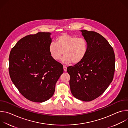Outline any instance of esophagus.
Listing matches in <instances>:
<instances>
[{"instance_id":"obj_1","label":"esophagus","mask_w":128,"mask_h":128,"mask_svg":"<svg viewBox=\"0 0 128 128\" xmlns=\"http://www.w3.org/2000/svg\"><path fill=\"white\" fill-rule=\"evenodd\" d=\"M63 69L64 71H67V67L66 66H63Z\"/></svg>"}]
</instances>
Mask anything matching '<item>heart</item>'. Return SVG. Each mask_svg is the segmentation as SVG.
Returning <instances> with one entry per match:
<instances>
[{"mask_svg": "<svg viewBox=\"0 0 128 128\" xmlns=\"http://www.w3.org/2000/svg\"><path fill=\"white\" fill-rule=\"evenodd\" d=\"M50 57L55 61L60 60L63 54L65 56L63 62L76 64L85 58L88 52V44L82 38L62 33L56 39V43L52 42L48 46Z\"/></svg>", "mask_w": 128, "mask_h": 128, "instance_id": "obj_1", "label": "heart"}]
</instances>
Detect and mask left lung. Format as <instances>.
I'll use <instances>...</instances> for the list:
<instances>
[{"label":"left lung","mask_w":128,"mask_h":128,"mask_svg":"<svg viewBox=\"0 0 128 128\" xmlns=\"http://www.w3.org/2000/svg\"><path fill=\"white\" fill-rule=\"evenodd\" d=\"M88 44L84 60L67 68L70 75L72 94L83 101H92L101 95L112 82L115 71L112 47L99 33L82 30Z\"/></svg>","instance_id":"8db88e82"}]
</instances>
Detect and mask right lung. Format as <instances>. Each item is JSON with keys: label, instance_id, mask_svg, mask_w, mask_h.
I'll return each instance as SVG.
<instances>
[{"label": "right lung", "instance_id": "1", "mask_svg": "<svg viewBox=\"0 0 128 128\" xmlns=\"http://www.w3.org/2000/svg\"><path fill=\"white\" fill-rule=\"evenodd\" d=\"M50 32L27 35L12 48L9 56L10 78L28 100L43 102L54 95L56 84L63 73V65L50 57Z\"/></svg>", "mask_w": 128, "mask_h": 128}]
</instances>
